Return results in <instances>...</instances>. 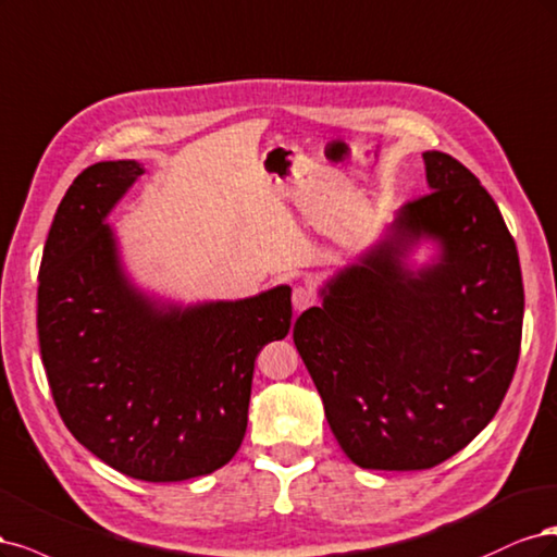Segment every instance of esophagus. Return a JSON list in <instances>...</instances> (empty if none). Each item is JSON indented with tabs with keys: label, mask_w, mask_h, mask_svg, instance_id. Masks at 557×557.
<instances>
[{
	"label": "esophagus",
	"mask_w": 557,
	"mask_h": 557,
	"mask_svg": "<svg viewBox=\"0 0 557 557\" xmlns=\"http://www.w3.org/2000/svg\"><path fill=\"white\" fill-rule=\"evenodd\" d=\"M292 302H294L296 312H302V310L312 308V305L317 302V294H314V289H310V286H296L292 294Z\"/></svg>",
	"instance_id": "esophagus-1"
}]
</instances>
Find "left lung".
Instances as JSON below:
<instances>
[{
	"label": "left lung",
	"instance_id": "8db88e82",
	"mask_svg": "<svg viewBox=\"0 0 557 557\" xmlns=\"http://www.w3.org/2000/svg\"><path fill=\"white\" fill-rule=\"evenodd\" d=\"M423 161L430 194L294 324L333 435L363 470H430L458 454L495 417L520 354L523 277L497 203L451 154ZM419 239L441 259L409 272Z\"/></svg>",
	"mask_w": 557,
	"mask_h": 557
}]
</instances>
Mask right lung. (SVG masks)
<instances>
[{
	"label": "right lung",
	"instance_id": "add662e5",
	"mask_svg": "<svg viewBox=\"0 0 557 557\" xmlns=\"http://www.w3.org/2000/svg\"><path fill=\"white\" fill-rule=\"evenodd\" d=\"M143 166L99 161L64 194L39 268V347L52 400L87 451L166 483L226 465L247 430L259 351L292 329V289L177 308L122 273L106 218Z\"/></svg>",
	"mask_w": 557,
	"mask_h": 557
}]
</instances>
